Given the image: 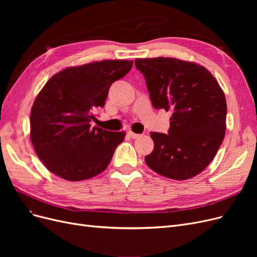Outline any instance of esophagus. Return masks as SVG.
Masks as SVG:
<instances>
[{
	"mask_svg": "<svg viewBox=\"0 0 257 257\" xmlns=\"http://www.w3.org/2000/svg\"><path fill=\"white\" fill-rule=\"evenodd\" d=\"M127 135H128L131 138H133V139H135V138L141 136L139 134H136V133H134V132H132V131H128V132H127Z\"/></svg>",
	"mask_w": 257,
	"mask_h": 257,
	"instance_id": "1",
	"label": "esophagus"
}]
</instances>
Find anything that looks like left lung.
<instances>
[{
  "label": "left lung",
  "mask_w": 257,
  "mask_h": 257,
  "mask_svg": "<svg viewBox=\"0 0 257 257\" xmlns=\"http://www.w3.org/2000/svg\"><path fill=\"white\" fill-rule=\"evenodd\" d=\"M155 109L172 111L168 134L152 132L153 151L145 161L174 180L200 174L213 160L226 128V99L208 69L175 58L136 59Z\"/></svg>",
  "instance_id": "8db88e82"
}]
</instances>
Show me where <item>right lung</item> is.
I'll use <instances>...</instances> for the list:
<instances>
[{"label": "right lung", "mask_w": 257, "mask_h": 257, "mask_svg": "<svg viewBox=\"0 0 257 257\" xmlns=\"http://www.w3.org/2000/svg\"><path fill=\"white\" fill-rule=\"evenodd\" d=\"M133 61L104 60L67 67L53 75L35 98L30 137L48 170L68 181L99 175L109 164L125 132L91 127L110 85L125 76Z\"/></svg>", "instance_id": "add662e5"}]
</instances>
